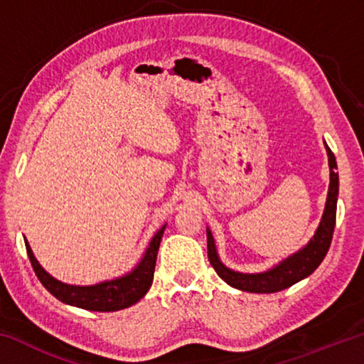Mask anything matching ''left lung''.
Segmentation results:
<instances>
[{
    "label": "left lung",
    "instance_id": "8db88e82",
    "mask_svg": "<svg viewBox=\"0 0 364 364\" xmlns=\"http://www.w3.org/2000/svg\"><path fill=\"white\" fill-rule=\"evenodd\" d=\"M326 152H328L329 160V189L328 197H326V205L321 221L316 228L313 237L308 241L304 247L299 249L295 254L289 255L284 260L276 263L260 273H241L228 268L226 264L220 260V255L215 245L213 234L210 228H207V250L208 260L217 271V274L223 279L226 284L236 287L244 292H255V294H273L284 291L291 287L295 282L305 279L315 271L321 262L324 260L326 254L331 247L332 232L336 226V212H337V197H338V173H337V162L332 151L324 141Z\"/></svg>",
    "mask_w": 364,
    "mask_h": 364
}]
</instances>
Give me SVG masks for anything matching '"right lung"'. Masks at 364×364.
<instances>
[{
	"label": "right lung",
	"mask_w": 364,
	"mask_h": 364,
	"mask_svg": "<svg viewBox=\"0 0 364 364\" xmlns=\"http://www.w3.org/2000/svg\"><path fill=\"white\" fill-rule=\"evenodd\" d=\"M165 226L167 225H164L154 234L144 255L141 257V260L132 271L119 276V278L107 279L91 286L67 284V282L53 278L35 258L27 239H23V241H26L27 254L35 274L38 276L41 284L48 289V292H51L58 300L90 311H119L138 304L152 286L157 250L160 241H162Z\"/></svg>",
	"instance_id": "right-lung-1"
}]
</instances>
